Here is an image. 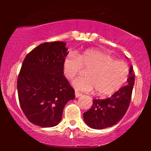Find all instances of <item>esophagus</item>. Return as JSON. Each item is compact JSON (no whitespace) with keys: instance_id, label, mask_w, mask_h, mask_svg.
<instances>
[{"instance_id":"1","label":"esophagus","mask_w":151,"mask_h":151,"mask_svg":"<svg viewBox=\"0 0 151 151\" xmlns=\"http://www.w3.org/2000/svg\"><path fill=\"white\" fill-rule=\"evenodd\" d=\"M81 95V93L78 92V91H75V96H76V97H79V96H80Z\"/></svg>"}]
</instances>
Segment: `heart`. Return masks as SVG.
I'll return each mask as SVG.
<instances>
[{
	"instance_id": "heart-1",
	"label": "heart",
	"mask_w": 151,
	"mask_h": 151,
	"mask_svg": "<svg viewBox=\"0 0 151 151\" xmlns=\"http://www.w3.org/2000/svg\"><path fill=\"white\" fill-rule=\"evenodd\" d=\"M86 70L85 77L73 81L79 91L106 96L116 92L124 85L129 74V66L125 62L116 60L110 54L96 49H89L80 55L69 54L63 62L64 74L69 80Z\"/></svg>"
}]
</instances>
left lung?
<instances>
[{
  "label": "left lung",
  "instance_id": "obj_1",
  "mask_svg": "<svg viewBox=\"0 0 151 151\" xmlns=\"http://www.w3.org/2000/svg\"><path fill=\"white\" fill-rule=\"evenodd\" d=\"M127 82V85L121 88L111 97L93 99L92 106L84 113V119L89 127L95 129L111 127L124 117L129 109L135 82L133 67L130 68Z\"/></svg>",
  "mask_w": 151,
  "mask_h": 151
}]
</instances>
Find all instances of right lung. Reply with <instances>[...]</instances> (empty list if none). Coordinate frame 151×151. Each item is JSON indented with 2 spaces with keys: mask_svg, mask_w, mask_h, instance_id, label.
<instances>
[{
  "mask_svg": "<svg viewBox=\"0 0 151 151\" xmlns=\"http://www.w3.org/2000/svg\"><path fill=\"white\" fill-rule=\"evenodd\" d=\"M66 43L47 42L26 55L17 81L18 99L29 121L41 127L58 125L66 104L75 98L63 75Z\"/></svg>",
  "mask_w": 151,
  "mask_h": 151,
  "instance_id": "obj_1",
  "label": "right lung"
}]
</instances>
